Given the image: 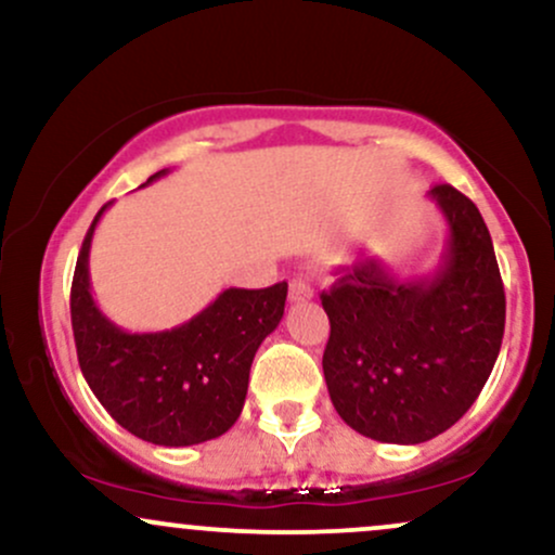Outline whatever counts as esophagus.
<instances>
[{"mask_svg":"<svg viewBox=\"0 0 555 555\" xmlns=\"http://www.w3.org/2000/svg\"><path fill=\"white\" fill-rule=\"evenodd\" d=\"M313 297V286H310L305 279H292L289 284V299L292 302H305V299Z\"/></svg>","mask_w":555,"mask_h":555,"instance_id":"obj_1","label":"esophagus"}]
</instances>
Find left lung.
I'll return each instance as SVG.
<instances>
[{"label": "left lung", "mask_w": 555, "mask_h": 555, "mask_svg": "<svg viewBox=\"0 0 555 555\" xmlns=\"http://www.w3.org/2000/svg\"><path fill=\"white\" fill-rule=\"evenodd\" d=\"M428 195L449 227L436 271L401 282L380 258H360L321 295L328 397L373 441L423 443L449 430L501 349L506 297L486 221L451 184Z\"/></svg>", "instance_id": "8db88e82"}]
</instances>
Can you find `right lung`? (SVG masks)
<instances>
[{
	"label": "right lung",
	"instance_id": "add662e5",
	"mask_svg": "<svg viewBox=\"0 0 555 555\" xmlns=\"http://www.w3.org/2000/svg\"><path fill=\"white\" fill-rule=\"evenodd\" d=\"M167 169L149 177L151 184ZM95 214L82 240L69 295L80 371L104 410L132 436L156 446L211 441L237 423L260 341L284 315L286 282L266 289L229 286L182 326L130 334L99 310L88 253Z\"/></svg>",
	"mask_w": 555,
	"mask_h": 555
}]
</instances>
